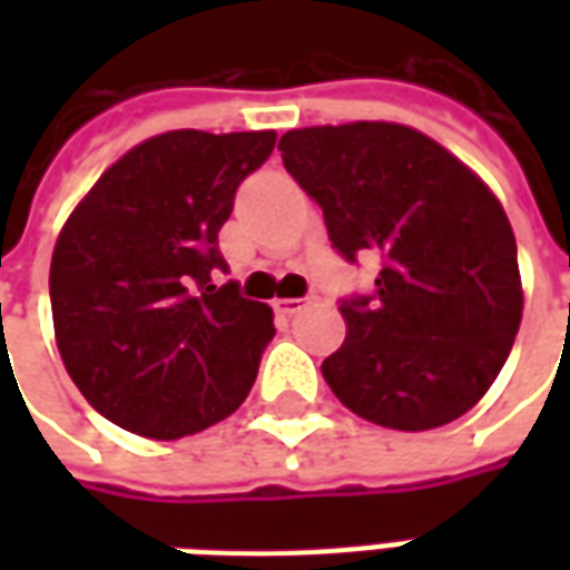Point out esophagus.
<instances>
[{
  "label": "esophagus",
  "mask_w": 570,
  "mask_h": 570,
  "mask_svg": "<svg viewBox=\"0 0 570 570\" xmlns=\"http://www.w3.org/2000/svg\"><path fill=\"white\" fill-rule=\"evenodd\" d=\"M311 305V298H277L274 302V308L281 311V314H286V317H293V314H298V311H305Z\"/></svg>",
  "instance_id": "esophagus-1"
}]
</instances>
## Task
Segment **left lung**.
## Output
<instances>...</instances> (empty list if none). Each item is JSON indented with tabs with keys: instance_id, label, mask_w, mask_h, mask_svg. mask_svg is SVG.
I'll return each instance as SVG.
<instances>
[{
	"instance_id": "obj_1",
	"label": "left lung",
	"mask_w": 570,
	"mask_h": 570,
	"mask_svg": "<svg viewBox=\"0 0 570 570\" xmlns=\"http://www.w3.org/2000/svg\"><path fill=\"white\" fill-rule=\"evenodd\" d=\"M281 158L347 262L382 253L372 296L342 298L347 335L323 379L360 419L433 430L476 406L522 321L501 200L440 142L391 121L286 130Z\"/></svg>"
}]
</instances>
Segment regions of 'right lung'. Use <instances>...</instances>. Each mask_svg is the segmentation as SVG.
<instances>
[{
    "label": "right lung",
    "mask_w": 570,
    "mask_h": 570,
    "mask_svg": "<svg viewBox=\"0 0 570 570\" xmlns=\"http://www.w3.org/2000/svg\"><path fill=\"white\" fill-rule=\"evenodd\" d=\"M277 134L170 130L118 158L51 256L60 357L104 419L179 440L228 419L274 338L272 308L240 296L219 253L237 186Z\"/></svg>",
    "instance_id": "obj_1"
}]
</instances>
